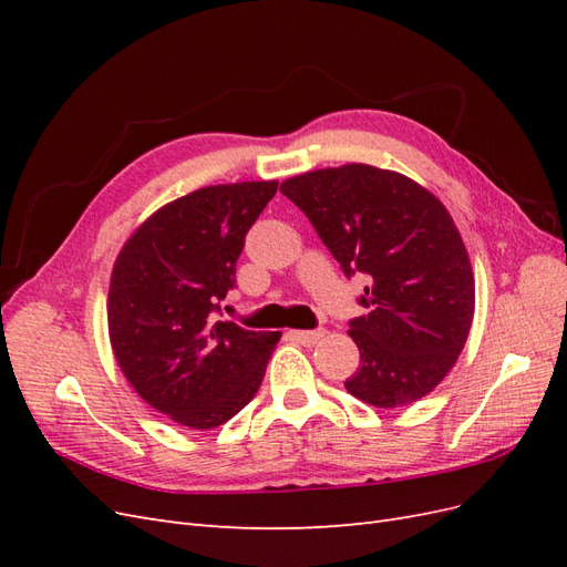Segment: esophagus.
I'll list each match as a JSON object with an SVG mask.
<instances>
[{"label": "esophagus", "mask_w": 567, "mask_h": 567, "mask_svg": "<svg viewBox=\"0 0 567 567\" xmlns=\"http://www.w3.org/2000/svg\"><path fill=\"white\" fill-rule=\"evenodd\" d=\"M323 333H326V331H321V329H317V331H290V338L302 342L305 348H312V346H317V342L323 338Z\"/></svg>", "instance_id": "esophagus-1"}]
</instances>
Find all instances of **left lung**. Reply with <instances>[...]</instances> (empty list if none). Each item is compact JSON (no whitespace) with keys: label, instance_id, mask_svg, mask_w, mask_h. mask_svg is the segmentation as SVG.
<instances>
[{"label":"left lung","instance_id":"1","mask_svg":"<svg viewBox=\"0 0 567 567\" xmlns=\"http://www.w3.org/2000/svg\"><path fill=\"white\" fill-rule=\"evenodd\" d=\"M281 194L312 221L342 271L369 286L350 321L359 369L346 381L371 406H404L433 392L466 346L475 279L447 208L427 188L364 163L290 177Z\"/></svg>","mask_w":567,"mask_h":567}]
</instances>
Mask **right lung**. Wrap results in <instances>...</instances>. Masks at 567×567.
Returning <instances> with one entry per match:
<instances>
[{"label":"right lung","instance_id":"1","mask_svg":"<svg viewBox=\"0 0 567 567\" xmlns=\"http://www.w3.org/2000/svg\"><path fill=\"white\" fill-rule=\"evenodd\" d=\"M277 186L217 184L167 203L113 265L109 336L120 371L146 404L192 431L227 423L255 398L281 338L217 319L246 234Z\"/></svg>","mask_w":567,"mask_h":567}]
</instances>
